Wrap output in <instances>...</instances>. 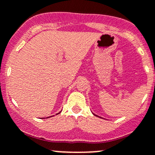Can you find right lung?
<instances>
[{"mask_svg": "<svg viewBox=\"0 0 155 155\" xmlns=\"http://www.w3.org/2000/svg\"><path fill=\"white\" fill-rule=\"evenodd\" d=\"M60 112H59V113H60ZM59 113H58V114H59Z\"/></svg>", "mask_w": 155, "mask_h": 155, "instance_id": "obj_1", "label": "right lung"}]
</instances>
